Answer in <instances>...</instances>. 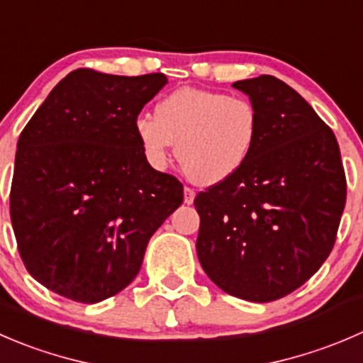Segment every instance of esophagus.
<instances>
[{
  "label": "esophagus",
  "instance_id": "esophagus-1",
  "mask_svg": "<svg viewBox=\"0 0 363 363\" xmlns=\"http://www.w3.org/2000/svg\"><path fill=\"white\" fill-rule=\"evenodd\" d=\"M193 200H195V189H191V188H188V186H186L184 188V203H193Z\"/></svg>",
  "mask_w": 363,
  "mask_h": 363
}]
</instances>
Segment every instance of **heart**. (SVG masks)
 Returning a JSON list of instances; mask_svg holds the SVG:
<instances>
[{
    "label": "heart",
    "instance_id": "1",
    "mask_svg": "<svg viewBox=\"0 0 363 363\" xmlns=\"http://www.w3.org/2000/svg\"><path fill=\"white\" fill-rule=\"evenodd\" d=\"M136 138L150 164L161 168L174 143L184 174L214 186L238 174L260 135L259 108L248 97L202 88H181L156 106V118L135 122Z\"/></svg>",
    "mask_w": 363,
    "mask_h": 363
}]
</instances>
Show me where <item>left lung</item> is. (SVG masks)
I'll use <instances>...</instances> for the list:
<instances>
[{
	"label": "left lung",
	"instance_id": "left-lung-1",
	"mask_svg": "<svg viewBox=\"0 0 363 363\" xmlns=\"http://www.w3.org/2000/svg\"><path fill=\"white\" fill-rule=\"evenodd\" d=\"M260 113L252 156L195 196L196 253L225 293L257 303L303 286L332 252L346 206V174L332 129L273 76L235 81Z\"/></svg>",
	"mask_w": 363,
	"mask_h": 363
}]
</instances>
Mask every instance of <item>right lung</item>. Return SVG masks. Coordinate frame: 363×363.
Masks as SVG:
<instances>
[{
	"label": "right lung",
	"instance_id": "1",
	"mask_svg": "<svg viewBox=\"0 0 363 363\" xmlns=\"http://www.w3.org/2000/svg\"><path fill=\"white\" fill-rule=\"evenodd\" d=\"M168 83L161 72L67 74L17 142L10 220L28 273L79 303L115 296L184 199L147 161L135 122Z\"/></svg>",
	"mask_w": 363,
	"mask_h": 363
}]
</instances>
